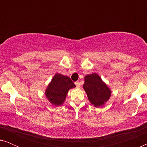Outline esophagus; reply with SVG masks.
<instances>
[{"instance_id":"esophagus-1","label":"esophagus","mask_w":147,"mask_h":147,"mask_svg":"<svg viewBox=\"0 0 147 147\" xmlns=\"http://www.w3.org/2000/svg\"><path fill=\"white\" fill-rule=\"evenodd\" d=\"M75 84H76V87H77V88H80V84L79 82H75Z\"/></svg>"}]
</instances>
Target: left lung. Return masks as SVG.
Listing matches in <instances>:
<instances>
[{
    "label": "left lung",
    "mask_w": 147,
    "mask_h": 147,
    "mask_svg": "<svg viewBox=\"0 0 147 147\" xmlns=\"http://www.w3.org/2000/svg\"><path fill=\"white\" fill-rule=\"evenodd\" d=\"M83 88L87 94L88 100L95 107L104 105L109 100L111 91L101 78L95 73L85 76Z\"/></svg>",
    "instance_id": "1"
}]
</instances>
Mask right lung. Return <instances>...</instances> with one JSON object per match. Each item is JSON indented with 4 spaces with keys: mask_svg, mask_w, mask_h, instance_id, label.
Wrapping results in <instances>:
<instances>
[{
    "mask_svg": "<svg viewBox=\"0 0 147 147\" xmlns=\"http://www.w3.org/2000/svg\"><path fill=\"white\" fill-rule=\"evenodd\" d=\"M76 86L70 78L56 74L45 90V96L54 106H60L65 101L66 95Z\"/></svg>",
    "mask_w": 147,
    "mask_h": 147,
    "instance_id": "obj_1",
    "label": "right lung"
}]
</instances>
